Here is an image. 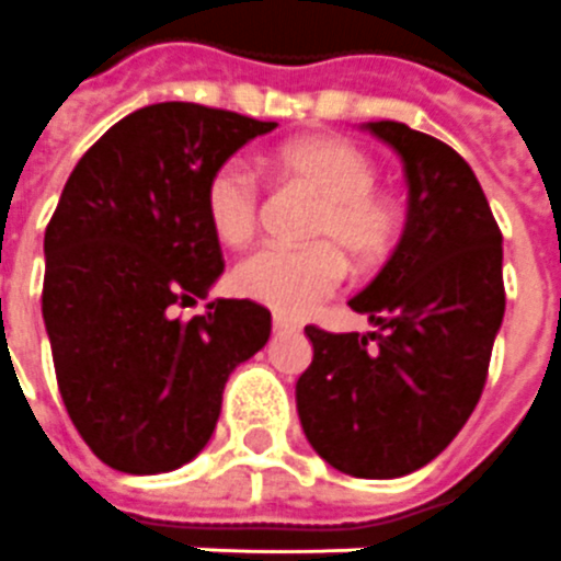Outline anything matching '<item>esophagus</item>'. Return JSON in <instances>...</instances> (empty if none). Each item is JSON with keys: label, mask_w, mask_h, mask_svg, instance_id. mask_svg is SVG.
I'll list each match as a JSON object with an SVG mask.
<instances>
[{"label": "esophagus", "mask_w": 561, "mask_h": 561, "mask_svg": "<svg viewBox=\"0 0 561 561\" xmlns=\"http://www.w3.org/2000/svg\"><path fill=\"white\" fill-rule=\"evenodd\" d=\"M274 335H293V332H301V323L296 320H289V317H280V313H274Z\"/></svg>", "instance_id": "1"}]
</instances>
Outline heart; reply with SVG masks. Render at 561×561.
<instances>
[{
    "label": "heart",
    "instance_id": "obj_1",
    "mask_svg": "<svg viewBox=\"0 0 561 561\" xmlns=\"http://www.w3.org/2000/svg\"><path fill=\"white\" fill-rule=\"evenodd\" d=\"M274 165L320 198L308 226L313 244L250 253L236 265L232 287L284 317H305L341 287L347 272L341 252L359 268H375L387 260L399 238V214L389 198L375 193V162L344 138H299L274 153ZM205 214L214 236L229 248H241L253 238L260 184L244 162L229 160L214 169L205 184Z\"/></svg>",
    "mask_w": 561,
    "mask_h": 561
}]
</instances>
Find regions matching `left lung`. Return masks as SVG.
<instances>
[{
    "instance_id": "obj_1",
    "label": "left lung",
    "mask_w": 561,
    "mask_h": 561,
    "mask_svg": "<svg viewBox=\"0 0 561 561\" xmlns=\"http://www.w3.org/2000/svg\"><path fill=\"white\" fill-rule=\"evenodd\" d=\"M401 157L408 220L351 308L377 332L308 325L296 408L320 459L365 480L404 478L450 444L478 404L502 329V232L471 165L396 121L363 123Z\"/></svg>"
}]
</instances>
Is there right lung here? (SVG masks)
<instances>
[{
	"instance_id": "1",
	"label": "right lung",
	"mask_w": 561,
	"mask_h": 561,
	"mask_svg": "<svg viewBox=\"0 0 561 561\" xmlns=\"http://www.w3.org/2000/svg\"><path fill=\"white\" fill-rule=\"evenodd\" d=\"M277 123L193 102H157L114 123L62 186L45 232V317L59 396L99 459L165 474L214 435L224 387L265 347L272 313L214 299L224 274L205 184Z\"/></svg>"
}]
</instances>
